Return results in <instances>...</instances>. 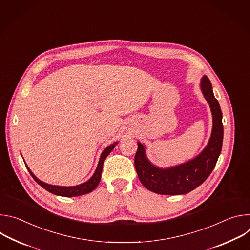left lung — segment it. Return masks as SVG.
I'll return each mask as SVG.
<instances>
[{
  "instance_id": "8db88e82",
  "label": "left lung",
  "mask_w": 250,
  "mask_h": 250,
  "mask_svg": "<svg viewBox=\"0 0 250 250\" xmlns=\"http://www.w3.org/2000/svg\"><path fill=\"white\" fill-rule=\"evenodd\" d=\"M201 89L212 114V131L207 147L196 158L184 164L160 169L147 160L145 146L138 142L134 166L140 182L147 190L160 195L187 194L205 182L215 168L223 146V114L207 76L203 77Z\"/></svg>"
}]
</instances>
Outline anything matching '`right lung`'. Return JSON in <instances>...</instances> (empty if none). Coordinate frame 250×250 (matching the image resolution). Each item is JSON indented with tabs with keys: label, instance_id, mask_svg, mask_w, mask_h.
Returning <instances> with one entry per match:
<instances>
[{
	"label": "right lung",
	"instance_id": "1",
	"mask_svg": "<svg viewBox=\"0 0 250 250\" xmlns=\"http://www.w3.org/2000/svg\"><path fill=\"white\" fill-rule=\"evenodd\" d=\"M117 145V142L112 146H110L109 147H106L102 155H101V158H100V161H99V164L97 166V169L94 173V175L92 176V178L90 180H88L87 182L81 184V185H78V186H73V187H62V186H54V185H49V184H46L41 180H39L37 177H35L32 172L27 168L28 172L30 173V175L32 176L33 179L35 180V182H37L38 184H40L42 188H44L46 191L54 194V195H58V196H62V197H76V196H81V195H85V194H88L90 192H92L100 183V180H101V175H102V170H103V164H104V159L106 158V156H108L110 154V152L115 148Z\"/></svg>",
	"mask_w": 250,
	"mask_h": 250
}]
</instances>
